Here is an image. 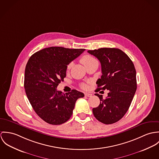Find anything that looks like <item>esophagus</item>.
I'll list each match as a JSON object with an SVG mask.
<instances>
[{"label":"esophagus","mask_w":159,"mask_h":159,"mask_svg":"<svg viewBox=\"0 0 159 159\" xmlns=\"http://www.w3.org/2000/svg\"><path fill=\"white\" fill-rule=\"evenodd\" d=\"M91 93H85V96H87V97H90V96H91Z\"/></svg>","instance_id":"obj_1"}]
</instances>
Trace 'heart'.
<instances>
[{
	"label": "heart",
	"instance_id": "b5f03b06",
	"mask_svg": "<svg viewBox=\"0 0 159 159\" xmlns=\"http://www.w3.org/2000/svg\"><path fill=\"white\" fill-rule=\"evenodd\" d=\"M96 61V60L94 57H93L92 56L89 55H84V56L81 58V59H80V61L84 64V65L85 67H87L89 65L91 64L92 63H93V62H94V61ZM71 66H72V63H69V64L68 65V66H67V70H69L71 68ZM81 87H82V88H85L87 87V85H86L85 84H83L81 85Z\"/></svg>",
	"mask_w": 159,
	"mask_h": 159
}]
</instances>
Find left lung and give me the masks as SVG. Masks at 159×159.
I'll return each instance as SVG.
<instances>
[{
  "mask_svg": "<svg viewBox=\"0 0 159 159\" xmlns=\"http://www.w3.org/2000/svg\"><path fill=\"white\" fill-rule=\"evenodd\" d=\"M88 52L101 62L102 75L96 84L98 92L109 91L106 99L96 93L101 102L93 108L94 117L106 124L120 120L127 111L137 89L136 71L134 65L127 54L116 48H100Z\"/></svg>",
  "mask_w": 159,
  "mask_h": 159,
  "instance_id": "8db88e82",
  "label": "left lung"
}]
</instances>
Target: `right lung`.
<instances>
[{"label":"right lung","mask_w":159,"mask_h":159,"mask_svg":"<svg viewBox=\"0 0 159 159\" xmlns=\"http://www.w3.org/2000/svg\"><path fill=\"white\" fill-rule=\"evenodd\" d=\"M85 49L50 47L34 53L25 66L24 88L36 113L45 122L59 125L72 116L76 101L84 94L75 89L57 91L66 75L67 65Z\"/></svg>","instance_id":"add662e5"}]
</instances>
